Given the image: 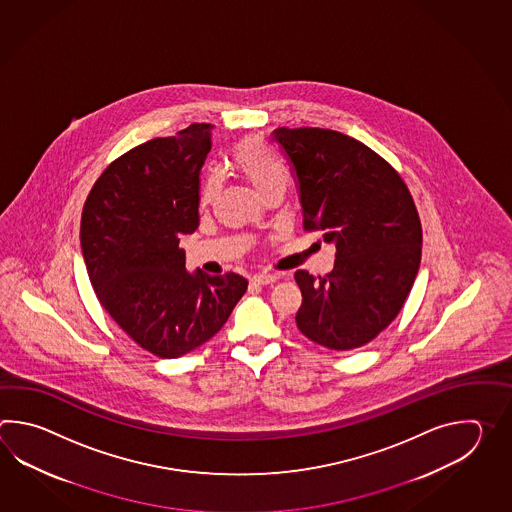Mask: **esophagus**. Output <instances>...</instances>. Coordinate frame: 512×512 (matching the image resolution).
Returning a JSON list of instances; mask_svg holds the SVG:
<instances>
[{"label":"esophagus","instance_id":"obj_1","mask_svg":"<svg viewBox=\"0 0 512 512\" xmlns=\"http://www.w3.org/2000/svg\"><path fill=\"white\" fill-rule=\"evenodd\" d=\"M276 280H278L276 274H254L251 278L254 285H269V283H274Z\"/></svg>","mask_w":512,"mask_h":512}]
</instances>
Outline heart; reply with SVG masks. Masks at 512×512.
Here are the masks:
<instances>
[{
	"label": "heart",
	"instance_id": "b5f03b06",
	"mask_svg": "<svg viewBox=\"0 0 512 512\" xmlns=\"http://www.w3.org/2000/svg\"><path fill=\"white\" fill-rule=\"evenodd\" d=\"M234 164L238 166L241 175L249 181V185L260 197H265L276 190L285 192V188L289 185V172L282 161L276 155H272L256 139L241 142L240 146L234 150ZM219 185H221L219 174L212 172L208 175L201 190V201L210 203L218 194Z\"/></svg>",
	"mask_w": 512,
	"mask_h": 512
}]
</instances>
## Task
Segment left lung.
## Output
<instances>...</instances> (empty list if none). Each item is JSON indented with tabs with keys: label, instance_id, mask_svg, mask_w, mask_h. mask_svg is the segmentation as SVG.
I'll return each instance as SVG.
<instances>
[{
	"label": "left lung",
	"instance_id": "left-lung-1",
	"mask_svg": "<svg viewBox=\"0 0 512 512\" xmlns=\"http://www.w3.org/2000/svg\"><path fill=\"white\" fill-rule=\"evenodd\" d=\"M272 139L293 164L304 229L337 247L326 276L294 272L296 326L324 348H360L412 291L423 245L414 199L381 155L340 131L278 128Z\"/></svg>",
	"mask_w": 512,
	"mask_h": 512
}]
</instances>
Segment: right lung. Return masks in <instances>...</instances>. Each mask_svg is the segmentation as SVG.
Returning <instances> with one entry per match:
<instances>
[{
    "mask_svg": "<svg viewBox=\"0 0 512 512\" xmlns=\"http://www.w3.org/2000/svg\"><path fill=\"white\" fill-rule=\"evenodd\" d=\"M212 124L144 142L98 177L80 245L102 307L141 348L177 359L214 337L247 291L229 272L186 271L179 240L199 225V172Z\"/></svg>",
    "mask_w": 512,
    "mask_h": 512,
    "instance_id": "right-lung-1",
    "label": "right lung"
}]
</instances>
